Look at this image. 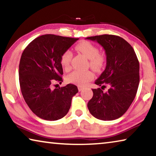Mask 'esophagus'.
I'll return each mask as SVG.
<instances>
[{
  "instance_id": "34e87169",
  "label": "esophagus",
  "mask_w": 156,
  "mask_h": 156,
  "mask_svg": "<svg viewBox=\"0 0 156 156\" xmlns=\"http://www.w3.org/2000/svg\"><path fill=\"white\" fill-rule=\"evenodd\" d=\"M78 91H81L83 89V87L82 86H78Z\"/></svg>"
}]
</instances>
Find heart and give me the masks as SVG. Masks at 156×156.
Segmentation results:
<instances>
[{
  "instance_id": "obj_1",
  "label": "heart",
  "mask_w": 156,
  "mask_h": 156,
  "mask_svg": "<svg viewBox=\"0 0 156 156\" xmlns=\"http://www.w3.org/2000/svg\"><path fill=\"white\" fill-rule=\"evenodd\" d=\"M76 49L84 55L89 59V65L95 71H100L103 67L105 62L104 54L99 53L98 48L89 41H83L76 44ZM72 58V53L70 50H67L62 54L60 58V65L65 71L71 69V61ZM94 74L92 71H78L76 70L69 73L66 79L69 83L84 86L94 78Z\"/></svg>"
}]
</instances>
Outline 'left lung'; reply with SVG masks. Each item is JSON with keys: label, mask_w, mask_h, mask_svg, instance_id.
Segmentation results:
<instances>
[{"label": "left lung", "mask_w": 156, "mask_h": 156, "mask_svg": "<svg viewBox=\"0 0 156 156\" xmlns=\"http://www.w3.org/2000/svg\"><path fill=\"white\" fill-rule=\"evenodd\" d=\"M103 47L107 56L106 68L95 82L101 88L93 89L87 107L97 119L113 120L121 117L135 98L140 82V65L134 49L120 36L109 34L87 37ZM105 84L110 87L103 92Z\"/></svg>", "instance_id": "1"}]
</instances>
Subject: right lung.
<instances>
[{"mask_svg":"<svg viewBox=\"0 0 156 156\" xmlns=\"http://www.w3.org/2000/svg\"><path fill=\"white\" fill-rule=\"evenodd\" d=\"M78 38L45 34L33 40L26 47L19 64L20 90L26 103L38 117L57 120L68 113L77 87L68 84L54 89L56 82L62 83V54Z\"/></svg>","mask_w":156,"mask_h":156,"instance_id":"obj_1","label":"right lung"}]
</instances>
